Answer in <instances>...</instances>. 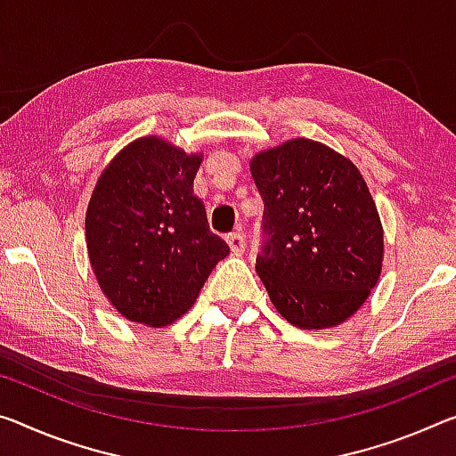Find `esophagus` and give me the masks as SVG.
Returning <instances> with one entry per match:
<instances>
[{
  "mask_svg": "<svg viewBox=\"0 0 456 456\" xmlns=\"http://www.w3.org/2000/svg\"><path fill=\"white\" fill-rule=\"evenodd\" d=\"M225 240H227L229 248H231V251H233V254H241V251L245 249V233L241 229L233 231V233H229Z\"/></svg>",
  "mask_w": 456,
  "mask_h": 456,
  "instance_id": "1",
  "label": "esophagus"
}]
</instances>
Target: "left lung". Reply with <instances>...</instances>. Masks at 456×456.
<instances>
[{
	"label": "left lung",
	"mask_w": 456,
	"mask_h": 456,
	"mask_svg": "<svg viewBox=\"0 0 456 456\" xmlns=\"http://www.w3.org/2000/svg\"><path fill=\"white\" fill-rule=\"evenodd\" d=\"M264 200L256 270L272 305L300 329L355 313L384 259L379 215L355 164L324 143L286 142L249 164Z\"/></svg>",
	"instance_id": "obj_1"
}]
</instances>
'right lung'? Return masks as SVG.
<instances>
[{
	"label": "right lung",
	"mask_w": 456,
	"mask_h": 456,
	"mask_svg": "<svg viewBox=\"0 0 456 456\" xmlns=\"http://www.w3.org/2000/svg\"><path fill=\"white\" fill-rule=\"evenodd\" d=\"M200 156L142 137L113 158L86 211L101 290L126 319L166 327L192 306L229 245L192 194Z\"/></svg>",
	"instance_id": "1"
}]
</instances>
